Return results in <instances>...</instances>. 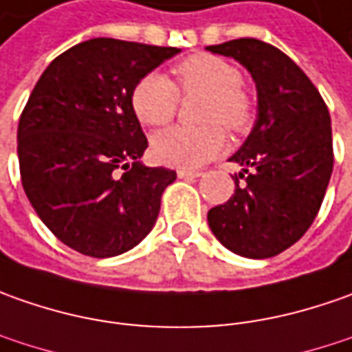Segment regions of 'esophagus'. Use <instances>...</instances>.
<instances>
[{"label": "esophagus", "mask_w": 352, "mask_h": 352, "mask_svg": "<svg viewBox=\"0 0 352 352\" xmlns=\"http://www.w3.org/2000/svg\"><path fill=\"white\" fill-rule=\"evenodd\" d=\"M179 179H197L200 177V171H192V169H179L177 171Z\"/></svg>", "instance_id": "obj_1"}]
</instances>
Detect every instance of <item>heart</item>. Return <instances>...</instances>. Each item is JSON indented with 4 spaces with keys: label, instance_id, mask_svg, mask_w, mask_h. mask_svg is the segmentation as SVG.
<instances>
[{
    "label": "heart",
    "instance_id": "obj_1",
    "mask_svg": "<svg viewBox=\"0 0 352 352\" xmlns=\"http://www.w3.org/2000/svg\"><path fill=\"white\" fill-rule=\"evenodd\" d=\"M183 93L204 95L199 120L202 126H173L152 138L153 157L165 165L192 169L208 164L226 150V134L218 122L230 130H243L251 118V103L241 91V72L234 64L210 54H195L175 69ZM177 89L162 74H148L134 85L130 95L132 111L142 124L164 126L177 111Z\"/></svg>",
    "mask_w": 352,
    "mask_h": 352
}]
</instances>
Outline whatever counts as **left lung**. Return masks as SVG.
<instances>
[{
	"label": "left lung",
	"instance_id": "left-lung-1",
	"mask_svg": "<svg viewBox=\"0 0 352 352\" xmlns=\"http://www.w3.org/2000/svg\"><path fill=\"white\" fill-rule=\"evenodd\" d=\"M234 58L257 89V120L228 162L236 190L208 210V226L232 253L267 259L308 232L333 171L331 118L320 91L273 44L237 38L206 46Z\"/></svg>",
	"mask_w": 352,
	"mask_h": 352
}]
</instances>
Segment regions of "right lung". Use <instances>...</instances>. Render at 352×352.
Returning <instances> with one entry per match:
<instances>
[{
  "mask_svg": "<svg viewBox=\"0 0 352 352\" xmlns=\"http://www.w3.org/2000/svg\"><path fill=\"white\" fill-rule=\"evenodd\" d=\"M173 46L91 38L36 81L17 130L21 181L34 212L67 248L104 259L152 232L175 171L140 162L148 148L130 95Z\"/></svg>",
  "mask_w": 352,
  "mask_h": 352,
  "instance_id": "add662e5",
  "label": "right lung"
}]
</instances>
